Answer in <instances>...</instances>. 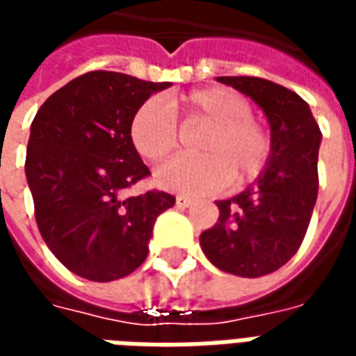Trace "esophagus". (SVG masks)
Wrapping results in <instances>:
<instances>
[{
  "label": "esophagus",
  "instance_id": "esophagus-1",
  "mask_svg": "<svg viewBox=\"0 0 356 356\" xmlns=\"http://www.w3.org/2000/svg\"><path fill=\"white\" fill-rule=\"evenodd\" d=\"M191 204H193V200L188 196H183V194H179L177 198H175V206L177 208H188Z\"/></svg>",
  "mask_w": 356,
  "mask_h": 356
}]
</instances>
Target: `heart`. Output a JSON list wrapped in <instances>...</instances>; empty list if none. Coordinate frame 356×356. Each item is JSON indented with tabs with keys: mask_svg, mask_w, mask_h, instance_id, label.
<instances>
[{
	"mask_svg": "<svg viewBox=\"0 0 356 356\" xmlns=\"http://www.w3.org/2000/svg\"><path fill=\"white\" fill-rule=\"evenodd\" d=\"M177 108L185 124L208 125L194 158H173L156 170L158 185L173 193L200 196L231 181L244 186L261 175L273 156V137L252 116V102L229 88L196 89L181 95ZM129 137L137 154L160 162L179 147L177 120L162 101L148 99L133 114Z\"/></svg>",
	"mask_w": 356,
	"mask_h": 356,
	"instance_id": "b5f03b06",
	"label": "heart"
}]
</instances>
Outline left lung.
Segmentation results:
<instances>
[{
    "instance_id": "obj_1",
    "label": "left lung",
    "mask_w": 356,
    "mask_h": 356,
    "mask_svg": "<svg viewBox=\"0 0 356 356\" xmlns=\"http://www.w3.org/2000/svg\"><path fill=\"white\" fill-rule=\"evenodd\" d=\"M217 81L252 97L270 124L273 156L255 185L231 200L216 202L217 223L200 234V246L217 268L244 278L275 273L305 238L318 194L322 133L298 93L254 76Z\"/></svg>"
}]
</instances>
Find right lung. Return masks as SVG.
<instances>
[{
	"mask_svg": "<svg viewBox=\"0 0 356 356\" xmlns=\"http://www.w3.org/2000/svg\"><path fill=\"white\" fill-rule=\"evenodd\" d=\"M170 81L93 70L68 81L35 114L26 148L34 216L53 255L74 275L112 282L148 255L156 217L175 196H124L150 175L129 137L133 114Z\"/></svg>",
	"mask_w": 356,
	"mask_h": 356,
	"instance_id": "1",
	"label": "right lung"
}]
</instances>
